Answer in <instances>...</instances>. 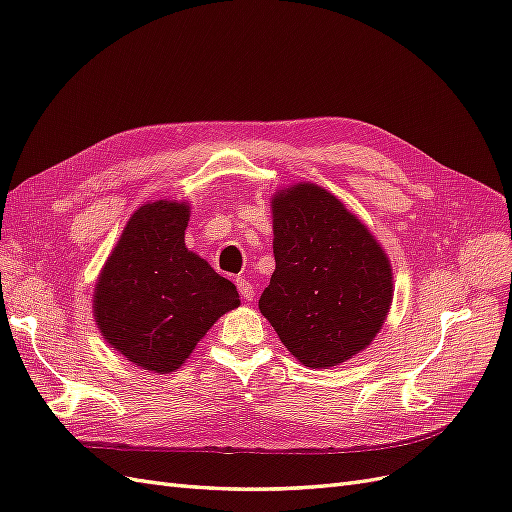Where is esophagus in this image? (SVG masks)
Returning <instances> with one entry per match:
<instances>
[{
	"mask_svg": "<svg viewBox=\"0 0 512 512\" xmlns=\"http://www.w3.org/2000/svg\"><path fill=\"white\" fill-rule=\"evenodd\" d=\"M237 288H239L241 299H245V301L254 299V286L250 284V280H245V277H237Z\"/></svg>",
	"mask_w": 512,
	"mask_h": 512,
	"instance_id": "1",
	"label": "esophagus"
}]
</instances>
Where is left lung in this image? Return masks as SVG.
<instances>
[{
    "mask_svg": "<svg viewBox=\"0 0 512 512\" xmlns=\"http://www.w3.org/2000/svg\"><path fill=\"white\" fill-rule=\"evenodd\" d=\"M273 256L258 307L303 365L327 369L371 344L391 307V265L333 194L314 183L275 194Z\"/></svg>",
    "mask_w": 512,
    "mask_h": 512,
    "instance_id": "1",
    "label": "left lung"
}]
</instances>
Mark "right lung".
Listing matches in <instances>:
<instances>
[{"mask_svg":"<svg viewBox=\"0 0 512 512\" xmlns=\"http://www.w3.org/2000/svg\"><path fill=\"white\" fill-rule=\"evenodd\" d=\"M190 207L158 200L138 209L96 286L104 339L128 361L168 374L241 299L237 286L188 252Z\"/></svg>","mask_w":512,"mask_h":512,"instance_id":"obj_1","label":"right lung"}]
</instances>
